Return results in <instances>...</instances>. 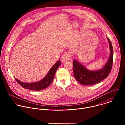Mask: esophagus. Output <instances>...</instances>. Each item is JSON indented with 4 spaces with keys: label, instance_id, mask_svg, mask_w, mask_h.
<instances>
[{
    "label": "esophagus",
    "instance_id": "1",
    "mask_svg": "<svg viewBox=\"0 0 125 125\" xmlns=\"http://www.w3.org/2000/svg\"><path fill=\"white\" fill-rule=\"evenodd\" d=\"M71 59V54L68 52H64L62 56V61L65 62L66 61H68Z\"/></svg>",
    "mask_w": 125,
    "mask_h": 125
}]
</instances>
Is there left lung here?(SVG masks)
Segmentation results:
<instances>
[{"instance_id": "left-lung-1", "label": "left lung", "mask_w": 125, "mask_h": 125, "mask_svg": "<svg viewBox=\"0 0 125 125\" xmlns=\"http://www.w3.org/2000/svg\"><path fill=\"white\" fill-rule=\"evenodd\" d=\"M109 42L110 54L108 60L105 66L97 71H90L86 69L76 60L73 61L74 75L76 80L83 85H93L100 83L109 75L113 65V49L109 39Z\"/></svg>"}]
</instances>
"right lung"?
<instances>
[{
    "instance_id": "right-lung-1",
    "label": "right lung",
    "mask_w": 125,
    "mask_h": 125,
    "mask_svg": "<svg viewBox=\"0 0 125 125\" xmlns=\"http://www.w3.org/2000/svg\"><path fill=\"white\" fill-rule=\"evenodd\" d=\"M61 64V62L60 60H59L49 70V72L45 76V77L41 81L38 82L32 83H24L21 82L16 78H15V79L18 83L24 88L29 89V90L31 91H36L42 90L43 89L47 87L51 83L53 79H54L56 71H57Z\"/></svg>"
}]
</instances>
